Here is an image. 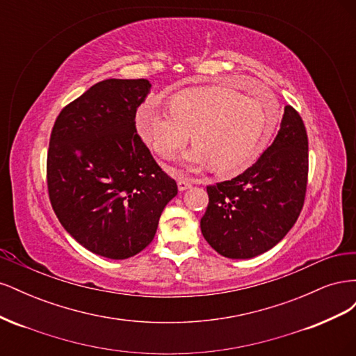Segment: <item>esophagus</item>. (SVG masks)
<instances>
[{
	"label": "esophagus",
	"instance_id": "obj_1",
	"mask_svg": "<svg viewBox=\"0 0 356 356\" xmlns=\"http://www.w3.org/2000/svg\"><path fill=\"white\" fill-rule=\"evenodd\" d=\"M190 187H191V182H190L188 179H184V178L178 179V190H179V191H186V190L190 188Z\"/></svg>",
	"mask_w": 356,
	"mask_h": 356
}]
</instances>
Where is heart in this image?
Instances as JSON below:
<instances>
[{
	"label": "heart",
	"instance_id": "b5f03b06",
	"mask_svg": "<svg viewBox=\"0 0 356 356\" xmlns=\"http://www.w3.org/2000/svg\"><path fill=\"white\" fill-rule=\"evenodd\" d=\"M233 90L199 88L181 90L170 99V113L145 105L138 113V129L147 145L161 159L184 147L191 134L195 147L182 165L200 169L211 163L220 175H236L261 154L277 122V105Z\"/></svg>",
	"mask_w": 356,
	"mask_h": 356
}]
</instances>
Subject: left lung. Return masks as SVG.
I'll list each match as a JSON object with an SVG mask.
<instances>
[{
  "label": "left lung",
  "instance_id": "left-lung-1",
  "mask_svg": "<svg viewBox=\"0 0 356 356\" xmlns=\"http://www.w3.org/2000/svg\"><path fill=\"white\" fill-rule=\"evenodd\" d=\"M307 134L286 105L272 145L243 174L207 187L200 220L203 238L222 257L252 258L281 242L305 203L309 170Z\"/></svg>",
  "mask_w": 356,
  "mask_h": 356
}]
</instances>
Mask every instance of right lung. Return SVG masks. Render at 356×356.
<instances>
[{"label":"right lung","mask_w":356,"mask_h":356,"mask_svg":"<svg viewBox=\"0 0 356 356\" xmlns=\"http://www.w3.org/2000/svg\"><path fill=\"white\" fill-rule=\"evenodd\" d=\"M149 89L145 79L96 83L60 111L50 135L53 211L81 246L111 260L152 243L178 193L136 134V110Z\"/></svg>","instance_id":"1"}]
</instances>
